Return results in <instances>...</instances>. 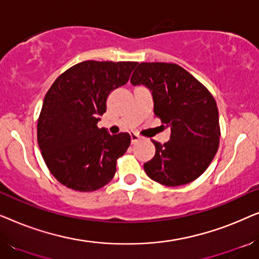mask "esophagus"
Masks as SVG:
<instances>
[{
  "mask_svg": "<svg viewBox=\"0 0 259 259\" xmlns=\"http://www.w3.org/2000/svg\"><path fill=\"white\" fill-rule=\"evenodd\" d=\"M130 136H131V141H132V144H136L138 140H140V137L136 133H131Z\"/></svg>",
  "mask_w": 259,
  "mask_h": 259,
  "instance_id": "esophagus-1",
  "label": "esophagus"
}]
</instances>
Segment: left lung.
Segmentation results:
<instances>
[{
    "label": "left lung",
    "mask_w": 259,
    "mask_h": 259,
    "mask_svg": "<svg viewBox=\"0 0 259 259\" xmlns=\"http://www.w3.org/2000/svg\"><path fill=\"white\" fill-rule=\"evenodd\" d=\"M131 82L143 84L153 98L154 114L171 130L165 144L152 141L155 155L144 168L152 180L180 186L203 175L219 146V114L210 92L178 65L143 62Z\"/></svg>",
    "instance_id": "left-lung-1"
}]
</instances>
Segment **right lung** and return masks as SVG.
Listing matches in <instances>:
<instances>
[{"mask_svg": "<svg viewBox=\"0 0 259 259\" xmlns=\"http://www.w3.org/2000/svg\"><path fill=\"white\" fill-rule=\"evenodd\" d=\"M138 62L83 61L61 74L46 94L37 141L49 171L62 185L80 192L105 186L116 159L128 148V133L111 136L98 128L107 98L128 82Z\"/></svg>", "mask_w": 259, "mask_h": 259, "instance_id": "add662e5", "label": "right lung"}]
</instances>
